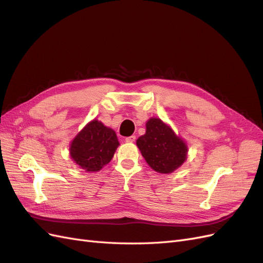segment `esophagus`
Segmentation results:
<instances>
[{"mask_svg":"<svg viewBox=\"0 0 263 263\" xmlns=\"http://www.w3.org/2000/svg\"><path fill=\"white\" fill-rule=\"evenodd\" d=\"M135 140H136V136H134V135H133V136H130V137H127V138L125 139V141H126V142H134Z\"/></svg>","mask_w":263,"mask_h":263,"instance_id":"34e87169","label":"esophagus"}]
</instances>
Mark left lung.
Instances as JSON below:
<instances>
[{
  "instance_id": "8db88e82",
  "label": "left lung",
  "mask_w": 263,
  "mask_h": 263,
  "mask_svg": "<svg viewBox=\"0 0 263 263\" xmlns=\"http://www.w3.org/2000/svg\"><path fill=\"white\" fill-rule=\"evenodd\" d=\"M136 145L150 168L162 174L176 171L187 158L186 142L157 117L148 119L146 134L137 139Z\"/></svg>"
}]
</instances>
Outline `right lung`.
I'll use <instances>...</instances> for the list:
<instances>
[{"instance_id": "add662e5", "label": "right lung", "mask_w": 263, "mask_h": 263, "mask_svg": "<svg viewBox=\"0 0 263 263\" xmlns=\"http://www.w3.org/2000/svg\"><path fill=\"white\" fill-rule=\"evenodd\" d=\"M118 146L116 133L93 119L71 141L69 153L79 168L86 172H98L112 160Z\"/></svg>"}]
</instances>
